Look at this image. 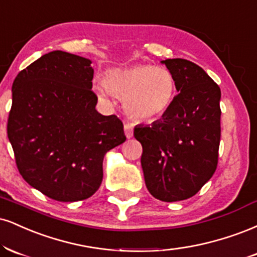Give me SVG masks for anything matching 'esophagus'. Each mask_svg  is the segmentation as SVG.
<instances>
[{
	"mask_svg": "<svg viewBox=\"0 0 257 257\" xmlns=\"http://www.w3.org/2000/svg\"><path fill=\"white\" fill-rule=\"evenodd\" d=\"M133 132H134V128H133L132 124H129V123L124 124V134H125L126 139L133 138Z\"/></svg>",
	"mask_w": 257,
	"mask_h": 257,
	"instance_id": "34e87169",
	"label": "esophagus"
}]
</instances>
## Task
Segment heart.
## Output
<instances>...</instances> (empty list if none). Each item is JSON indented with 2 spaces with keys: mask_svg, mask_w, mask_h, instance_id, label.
<instances>
[{
  "mask_svg": "<svg viewBox=\"0 0 257 257\" xmlns=\"http://www.w3.org/2000/svg\"><path fill=\"white\" fill-rule=\"evenodd\" d=\"M104 85L95 86L98 94L105 95L107 89L124 98L129 116L151 122L163 117L174 104L176 79L170 70L151 64H137L113 69L105 75Z\"/></svg>",
  "mask_w": 257,
  "mask_h": 257,
  "instance_id": "b5f03b06",
  "label": "heart"
}]
</instances>
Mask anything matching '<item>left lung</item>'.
Returning a JSON list of instances; mask_svg holds the SVG:
<instances>
[{"label":"left lung","mask_w":257,"mask_h":257,"mask_svg":"<svg viewBox=\"0 0 257 257\" xmlns=\"http://www.w3.org/2000/svg\"><path fill=\"white\" fill-rule=\"evenodd\" d=\"M179 93L162 118L135 126L148 191L164 202L194 196L217 170L220 144L219 86L202 68L183 58L162 61Z\"/></svg>","instance_id":"8db88e82"}]
</instances>
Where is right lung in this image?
<instances>
[{
    "mask_svg": "<svg viewBox=\"0 0 257 257\" xmlns=\"http://www.w3.org/2000/svg\"><path fill=\"white\" fill-rule=\"evenodd\" d=\"M91 63L51 51L21 70L12 87L7 134L18 170L31 187L61 202L93 195L105 153L126 139L118 117L95 110Z\"/></svg>",
    "mask_w": 257,
    "mask_h": 257,
    "instance_id": "right-lung-1",
    "label": "right lung"
}]
</instances>
